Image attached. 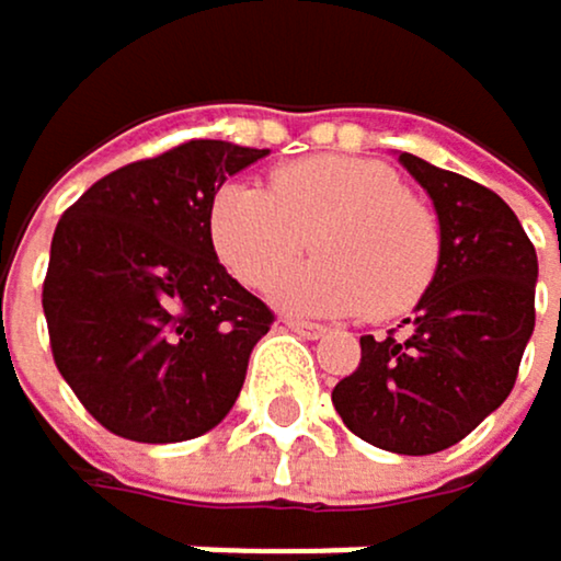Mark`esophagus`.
Listing matches in <instances>:
<instances>
[{
    "mask_svg": "<svg viewBox=\"0 0 561 561\" xmlns=\"http://www.w3.org/2000/svg\"><path fill=\"white\" fill-rule=\"evenodd\" d=\"M284 324L290 331H297V335H305V339H321L324 335V324H314V321H301V318H284Z\"/></svg>",
    "mask_w": 561,
    "mask_h": 561,
    "instance_id": "obj_1",
    "label": "esophagus"
}]
</instances>
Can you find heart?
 <instances>
[{
  "instance_id": "1",
  "label": "heart",
  "mask_w": 561,
  "mask_h": 561,
  "mask_svg": "<svg viewBox=\"0 0 561 561\" xmlns=\"http://www.w3.org/2000/svg\"><path fill=\"white\" fill-rule=\"evenodd\" d=\"M209 237L237 280L264 287L297 253H321L274 284V301L305 314L396 318L410 311L440 264L433 213L379 162L321 154L274 172L271 185L216 192Z\"/></svg>"
}]
</instances>
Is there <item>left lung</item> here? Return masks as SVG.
Segmentation results:
<instances>
[{
	"label": "left lung",
	"mask_w": 561,
	"mask_h": 561,
	"mask_svg": "<svg viewBox=\"0 0 561 561\" xmlns=\"http://www.w3.org/2000/svg\"><path fill=\"white\" fill-rule=\"evenodd\" d=\"M399 165L433 199L440 264L407 335H362L358 369L331 402L365 444L423 457L463 440L512 392L535 331L538 256L497 192L410 151Z\"/></svg>",
	"instance_id": "obj_1"
}]
</instances>
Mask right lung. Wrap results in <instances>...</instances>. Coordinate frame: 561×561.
I'll list each match as a JSON object with an SVG mask.
<instances>
[{
    "label": "right lung",
    "mask_w": 561,
    "mask_h": 561,
    "mask_svg": "<svg viewBox=\"0 0 561 561\" xmlns=\"http://www.w3.org/2000/svg\"><path fill=\"white\" fill-rule=\"evenodd\" d=\"M264 154L185 141L104 175L57 222L43 280L49 348L104 430L179 444L233 410L274 314L219 264L209 209Z\"/></svg>",
    "instance_id": "add662e5"
}]
</instances>
